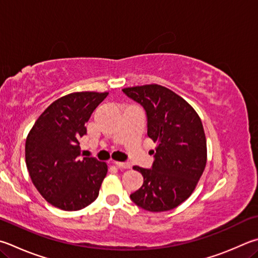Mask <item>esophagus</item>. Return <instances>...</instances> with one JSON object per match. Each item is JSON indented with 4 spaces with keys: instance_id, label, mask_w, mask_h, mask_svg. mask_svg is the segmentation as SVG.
<instances>
[{
    "instance_id": "34e87169",
    "label": "esophagus",
    "mask_w": 258,
    "mask_h": 258,
    "mask_svg": "<svg viewBox=\"0 0 258 258\" xmlns=\"http://www.w3.org/2000/svg\"><path fill=\"white\" fill-rule=\"evenodd\" d=\"M115 165L119 168H123V169H130L131 163L128 162H120V161H115Z\"/></svg>"
}]
</instances>
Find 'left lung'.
<instances>
[{
    "label": "left lung",
    "instance_id": "1",
    "mask_svg": "<svg viewBox=\"0 0 258 258\" xmlns=\"http://www.w3.org/2000/svg\"><path fill=\"white\" fill-rule=\"evenodd\" d=\"M148 116V135L154 143L152 169L134 166L143 185L131 200L150 212H165L189 198L207 166V138L199 114L184 98L159 84L124 88Z\"/></svg>",
    "mask_w": 258,
    "mask_h": 258
}]
</instances>
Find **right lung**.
I'll return each mask as SVG.
<instances>
[{
  "label": "right lung",
  "mask_w": 258,
  "mask_h": 258,
  "mask_svg": "<svg viewBox=\"0 0 258 258\" xmlns=\"http://www.w3.org/2000/svg\"><path fill=\"white\" fill-rule=\"evenodd\" d=\"M108 92L80 91L63 96L37 118L26 140V165L39 194L63 211H78L98 198L108 171L104 161L81 158L79 139Z\"/></svg>",
  "instance_id": "right-lung-1"
}]
</instances>
